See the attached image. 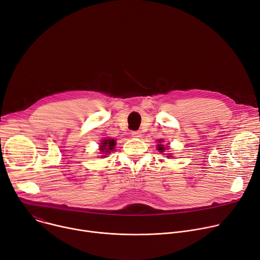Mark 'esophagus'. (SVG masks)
I'll return each instance as SVG.
<instances>
[{
    "mask_svg": "<svg viewBox=\"0 0 260 260\" xmlns=\"http://www.w3.org/2000/svg\"><path fill=\"white\" fill-rule=\"evenodd\" d=\"M131 135H132L133 137H135V138L142 137V133H141V131H132V132H131Z\"/></svg>",
    "mask_w": 260,
    "mask_h": 260,
    "instance_id": "esophagus-1",
    "label": "esophagus"
}]
</instances>
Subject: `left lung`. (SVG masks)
<instances>
[{
    "label": "left lung",
    "mask_w": 260,
    "mask_h": 260,
    "mask_svg": "<svg viewBox=\"0 0 260 260\" xmlns=\"http://www.w3.org/2000/svg\"><path fill=\"white\" fill-rule=\"evenodd\" d=\"M157 149L159 152H164L166 150V148L162 146V145H157ZM169 157V156H168Z\"/></svg>",
    "instance_id": "obj_1"
}]
</instances>
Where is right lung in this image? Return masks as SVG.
Wrapping results in <instances>:
<instances>
[{
  "mask_svg": "<svg viewBox=\"0 0 260 260\" xmlns=\"http://www.w3.org/2000/svg\"><path fill=\"white\" fill-rule=\"evenodd\" d=\"M114 146H115L114 139H110V138L104 139L101 144V147H100V150H101V152L106 154V153H109L111 150H113ZM103 157H105V156H103Z\"/></svg>",
  "mask_w": 260,
  "mask_h": 260,
  "instance_id": "add662e5",
  "label": "right lung"
}]
</instances>
